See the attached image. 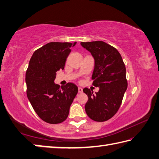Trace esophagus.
Wrapping results in <instances>:
<instances>
[{"mask_svg":"<svg viewBox=\"0 0 159 159\" xmlns=\"http://www.w3.org/2000/svg\"><path fill=\"white\" fill-rule=\"evenodd\" d=\"M78 90H79V93H82L83 92V89L81 88H78Z\"/></svg>","mask_w":159,"mask_h":159,"instance_id":"34e87169","label":"esophagus"}]
</instances>
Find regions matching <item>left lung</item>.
I'll return each mask as SVG.
<instances>
[{"mask_svg": "<svg viewBox=\"0 0 159 159\" xmlns=\"http://www.w3.org/2000/svg\"><path fill=\"white\" fill-rule=\"evenodd\" d=\"M80 45L94 58L92 85L99 88L95 94L90 89H83L88 96L85 111L92 120L103 122L116 114L122 102L127 88L125 65L119 51L106 43L81 42Z\"/></svg>", "mask_w": 159, "mask_h": 159, "instance_id": "8db88e82", "label": "left lung"}]
</instances>
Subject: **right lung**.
Returning <instances> with one entry per match:
<instances>
[{
    "label": "right lung",
    "mask_w": 159,
    "mask_h": 159,
    "mask_svg": "<svg viewBox=\"0 0 159 159\" xmlns=\"http://www.w3.org/2000/svg\"><path fill=\"white\" fill-rule=\"evenodd\" d=\"M76 43H49L36 49L30 58L25 74L27 96L35 112L46 123L58 124L66 120L78 93L72 83L61 88L54 83Z\"/></svg>",
    "instance_id": "1"
}]
</instances>
